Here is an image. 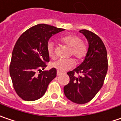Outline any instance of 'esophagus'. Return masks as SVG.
<instances>
[{"mask_svg": "<svg viewBox=\"0 0 121 121\" xmlns=\"http://www.w3.org/2000/svg\"><path fill=\"white\" fill-rule=\"evenodd\" d=\"M61 74H62V73H61V72H60V71H57V76H60Z\"/></svg>", "mask_w": 121, "mask_h": 121, "instance_id": "obj_1", "label": "esophagus"}]
</instances>
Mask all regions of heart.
<instances>
[{
  "mask_svg": "<svg viewBox=\"0 0 121 121\" xmlns=\"http://www.w3.org/2000/svg\"><path fill=\"white\" fill-rule=\"evenodd\" d=\"M61 43L70 48V55L75 57L78 61L82 60L88 53V47L86 42L81 39L76 34H67L60 38ZM47 53L50 58H55V48L53 43L49 42L47 44ZM75 65V61L73 58L62 59L55 61L51 64L52 67L60 72H65L70 70Z\"/></svg>",
  "mask_w": 121,
  "mask_h": 121,
  "instance_id": "b5f03b06",
  "label": "heart"
}]
</instances>
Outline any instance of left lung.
Segmentation results:
<instances>
[{"instance_id": "1", "label": "left lung", "mask_w": 121, "mask_h": 121, "mask_svg": "<svg viewBox=\"0 0 121 121\" xmlns=\"http://www.w3.org/2000/svg\"><path fill=\"white\" fill-rule=\"evenodd\" d=\"M79 32L88 41V51L82 64L67 73L70 82L64 86V92L71 101L83 104L90 101L103 86L108 62L107 51L101 39L86 29Z\"/></svg>"}]
</instances>
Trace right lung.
<instances>
[{"label": "right lung", "instance_id": "1", "mask_svg": "<svg viewBox=\"0 0 121 121\" xmlns=\"http://www.w3.org/2000/svg\"><path fill=\"white\" fill-rule=\"evenodd\" d=\"M64 30L51 25L38 24L19 37L12 52L9 73L13 88L22 99L32 101L41 98L50 82L56 77L55 68L44 71L41 69L44 70L50 61L46 49L48 39Z\"/></svg>", "mask_w": 121, "mask_h": 121}]
</instances>
